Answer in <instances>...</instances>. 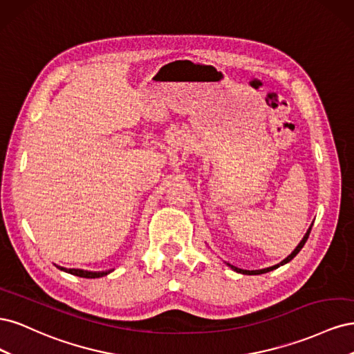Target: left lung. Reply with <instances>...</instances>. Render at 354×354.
<instances>
[{"label":"left lung","mask_w":354,"mask_h":354,"mask_svg":"<svg viewBox=\"0 0 354 354\" xmlns=\"http://www.w3.org/2000/svg\"><path fill=\"white\" fill-rule=\"evenodd\" d=\"M312 226H313V224H312ZM312 226L308 227V230H307V233L304 234V238L301 239V242H299V243L297 245V248H295L291 254H289L283 261H281L279 264L272 266V267H267V269H261V270H243V269H239V267H234V266H232V264H229V263H227V266H229V267H232V269H233L234 272L242 273V274H263V273H267V272H272V270L277 269V267H279V266H283V264H286V263L291 261V260L294 259V257H295L299 251H301V248L304 246V243H306V242H307V239H308V234H310V230H312Z\"/></svg>","instance_id":"left-lung-1"}]
</instances>
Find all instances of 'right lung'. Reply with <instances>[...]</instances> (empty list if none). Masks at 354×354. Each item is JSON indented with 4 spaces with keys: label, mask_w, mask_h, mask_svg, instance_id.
Here are the masks:
<instances>
[{
    "label": "right lung",
    "mask_w": 354,
    "mask_h": 354,
    "mask_svg": "<svg viewBox=\"0 0 354 354\" xmlns=\"http://www.w3.org/2000/svg\"><path fill=\"white\" fill-rule=\"evenodd\" d=\"M57 269L66 272V273H71V274H75V276H80V277H87V279H95V277H102V276H106L109 274L112 270H108V272H88V270H81V269H65V267H60V266H56Z\"/></svg>",
    "instance_id": "right-lung-1"
}]
</instances>
